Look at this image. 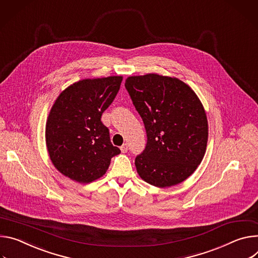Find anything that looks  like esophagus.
<instances>
[{
  "instance_id": "esophagus-1",
  "label": "esophagus",
  "mask_w": 258,
  "mask_h": 258,
  "mask_svg": "<svg viewBox=\"0 0 258 258\" xmlns=\"http://www.w3.org/2000/svg\"><path fill=\"white\" fill-rule=\"evenodd\" d=\"M120 149H121V152H122V153H127V152H128V145H127V144H124Z\"/></svg>"
}]
</instances>
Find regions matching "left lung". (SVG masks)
<instances>
[{"instance_id":"left-lung-1","label":"left lung","mask_w":258,"mask_h":258,"mask_svg":"<svg viewBox=\"0 0 258 258\" xmlns=\"http://www.w3.org/2000/svg\"><path fill=\"white\" fill-rule=\"evenodd\" d=\"M125 87L148 137L135 158L137 173L158 187L182 182L206 152L208 122L201 101L182 81L157 74L129 77Z\"/></svg>"}]
</instances>
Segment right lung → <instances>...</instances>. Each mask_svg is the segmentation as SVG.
<instances>
[{"instance_id": "obj_1", "label": "right lung", "mask_w": 258, "mask_h": 258, "mask_svg": "<svg viewBox=\"0 0 258 258\" xmlns=\"http://www.w3.org/2000/svg\"><path fill=\"white\" fill-rule=\"evenodd\" d=\"M123 77L79 81L55 100L46 124V145L55 168L69 178L89 183L101 177L121 153L101 122L120 90Z\"/></svg>"}]
</instances>
